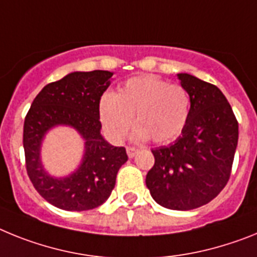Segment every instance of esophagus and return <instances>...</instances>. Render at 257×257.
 I'll use <instances>...</instances> for the list:
<instances>
[{
  "label": "esophagus",
  "mask_w": 257,
  "mask_h": 257,
  "mask_svg": "<svg viewBox=\"0 0 257 257\" xmlns=\"http://www.w3.org/2000/svg\"><path fill=\"white\" fill-rule=\"evenodd\" d=\"M126 153H128L129 158H135L136 154L138 153V150H137V149H136V147L128 146V147H126Z\"/></svg>",
  "instance_id": "34e87169"
}]
</instances>
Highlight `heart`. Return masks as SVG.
Listing matches in <instances>:
<instances>
[{
  "label": "heart",
  "instance_id": "heart-1",
  "mask_svg": "<svg viewBox=\"0 0 257 257\" xmlns=\"http://www.w3.org/2000/svg\"><path fill=\"white\" fill-rule=\"evenodd\" d=\"M189 91L180 84H169L156 76H138L128 81L115 95L104 94L99 115L104 129L112 140L122 141L133 126L135 140L151 138L166 144L181 135L190 115Z\"/></svg>",
  "mask_w": 257,
  "mask_h": 257
}]
</instances>
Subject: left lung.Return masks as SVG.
I'll return each mask as SVG.
<instances>
[{
    "label": "left lung",
    "mask_w": 257,
    "mask_h": 257,
    "mask_svg": "<svg viewBox=\"0 0 257 257\" xmlns=\"http://www.w3.org/2000/svg\"><path fill=\"white\" fill-rule=\"evenodd\" d=\"M178 79L190 94V115L173 144L151 150L146 186L160 206L189 211L211 202L229 181L238 121L217 86L189 73Z\"/></svg>",
    "instance_id": "8db88e82"
}]
</instances>
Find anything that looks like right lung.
<instances>
[{
    "instance_id": "1",
    "label": "right lung",
    "mask_w": 257,
    "mask_h": 257,
    "mask_svg": "<svg viewBox=\"0 0 257 257\" xmlns=\"http://www.w3.org/2000/svg\"><path fill=\"white\" fill-rule=\"evenodd\" d=\"M112 72H72L44 86L24 119L23 146L27 175L40 195L64 211H88L101 206L115 187L116 175L128 160L125 147H113L101 136L99 101ZM66 123L86 138L80 168L66 179L46 175L39 162L42 137L51 126Z\"/></svg>"
}]
</instances>
